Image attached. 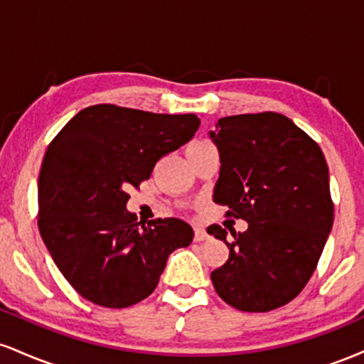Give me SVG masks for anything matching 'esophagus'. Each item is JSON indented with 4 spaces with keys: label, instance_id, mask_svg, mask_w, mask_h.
<instances>
[{
    "label": "esophagus",
    "instance_id": "34e87169",
    "mask_svg": "<svg viewBox=\"0 0 364 364\" xmlns=\"http://www.w3.org/2000/svg\"><path fill=\"white\" fill-rule=\"evenodd\" d=\"M207 231L205 229H203V225H198L196 224L195 225V241H203V240H207Z\"/></svg>",
    "mask_w": 364,
    "mask_h": 364
}]
</instances>
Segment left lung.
<instances>
[{
    "label": "left lung",
    "instance_id": "left-lung-1",
    "mask_svg": "<svg viewBox=\"0 0 364 364\" xmlns=\"http://www.w3.org/2000/svg\"><path fill=\"white\" fill-rule=\"evenodd\" d=\"M220 156L214 202L248 223L245 232L208 225L229 258L210 274L217 294L241 311H270L294 299L333 224L323 152L279 112L220 118L208 133Z\"/></svg>",
    "mask_w": 364,
    "mask_h": 364
}]
</instances>
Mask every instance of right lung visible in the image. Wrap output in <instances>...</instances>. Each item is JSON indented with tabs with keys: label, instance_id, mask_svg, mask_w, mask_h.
Wrapping results in <instances>:
<instances>
[{
	"label": "right lung",
	"instance_id": "1",
	"mask_svg": "<svg viewBox=\"0 0 364 364\" xmlns=\"http://www.w3.org/2000/svg\"><path fill=\"white\" fill-rule=\"evenodd\" d=\"M196 114H156L95 104L75 114L49 144L39 173V231L78 294L127 308L157 287L168 257L193 240L176 217L141 223L127 210L129 186L193 139Z\"/></svg>",
	"mask_w": 364,
	"mask_h": 364
}]
</instances>
